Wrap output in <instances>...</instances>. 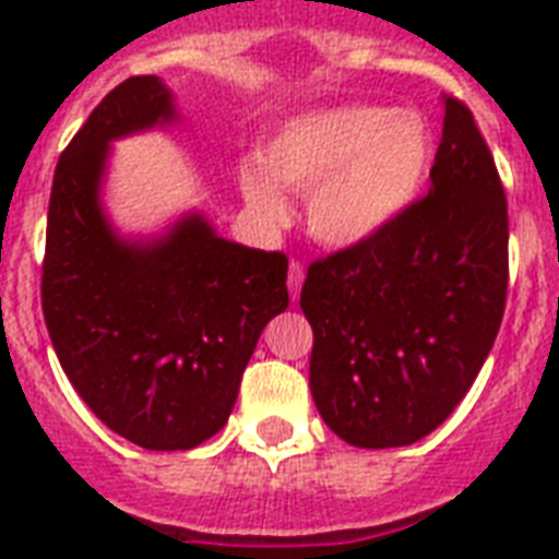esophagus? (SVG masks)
Wrapping results in <instances>:
<instances>
[{
    "mask_svg": "<svg viewBox=\"0 0 559 559\" xmlns=\"http://www.w3.org/2000/svg\"><path fill=\"white\" fill-rule=\"evenodd\" d=\"M302 280H306V267H302V262L292 259V265H288V294H292V300H297Z\"/></svg>",
    "mask_w": 559,
    "mask_h": 559,
    "instance_id": "esophagus-1",
    "label": "esophagus"
}]
</instances>
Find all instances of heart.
<instances>
[{
	"mask_svg": "<svg viewBox=\"0 0 559 559\" xmlns=\"http://www.w3.org/2000/svg\"><path fill=\"white\" fill-rule=\"evenodd\" d=\"M435 166V131L414 107L341 104L300 116L241 177L250 210L288 218L280 189L306 192V227L326 248H361L417 203Z\"/></svg>",
	"mask_w": 559,
	"mask_h": 559,
	"instance_id": "1",
	"label": "heart"
}]
</instances>
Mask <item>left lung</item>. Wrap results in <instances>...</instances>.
<instances>
[{
  "instance_id": "8db88e82",
  "label": "left lung",
  "mask_w": 559,
  "mask_h": 559,
  "mask_svg": "<svg viewBox=\"0 0 559 559\" xmlns=\"http://www.w3.org/2000/svg\"><path fill=\"white\" fill-rule=\"evenodd\" d=\"M431 189L393 227L311 262V400L358 449L431 435L473 388L508 300V198L464 102L443 98Z\"/></svg>"
}]
</instances>
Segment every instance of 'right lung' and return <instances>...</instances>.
Returning a JSON list of instances; mask_svg holds the SVG:
<instances>
[{"label": "right lung", "instance_id": "obj_1", "mask_svg": "<svg viewBox=\"0 0 559 559\" xmlns=\"http://www.w3.org/2000/svg\"><path fill=\"white\" fill-rule=\"evenodd\" d=\"M177 119L157 75L104 95L55 168L43 318L69 382L124 440L175 452L224 428L267 320L288 309V259L221 239L189 212L124 239L102 206L110 142Z\"/></svg>", "mask_w": 559, "mask_h": 559}]
</instances>
